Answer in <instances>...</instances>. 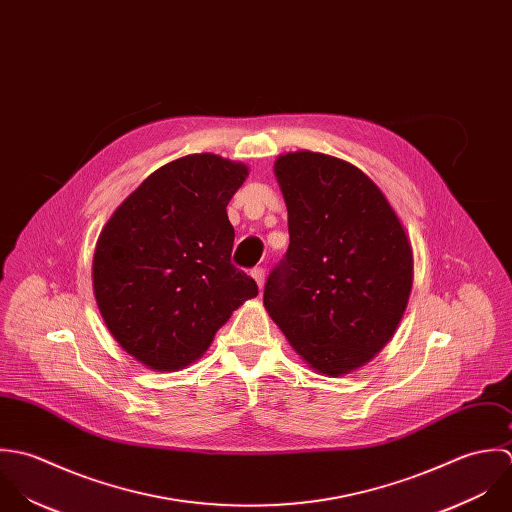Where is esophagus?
<instances>
[{
    "label": "esophagus",
    "instance_id": "obj_1",
    "mask_svg": "<svg viewBox=\"0 0 512 512\" xmlns=\"http://www.w3.org/2000/svg\"><path fill=\"white\" fill-rule=\"evenodd\" d=\"M253 279L257 281V285H259V291H263V285H265V271L263 269H253Z\"/></svg>",
    "mask_w": 512,
    "mask_h": 512
}]
</instances>
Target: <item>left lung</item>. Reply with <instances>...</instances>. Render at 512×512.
I'll use <instances>...</instances> for the list:
<instances>
[{"label":"left lung","mask_w":512,"mask_h":512,"mask_svg":"<svg viewBox=\"0 0 512 512\" xmlns=\"http://www.w3.org/2000/svg\"><path fill=\"white\" fill-rule=\"evenodd\" d=\"M275 176L291 243L267 277L263 305L312 370L348 374L388 344L408 307L406 229L380 188L344 160L289 152Z\"/></svg>","instance_id":"1"}]
</instances>
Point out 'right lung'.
<instances>
[{
    "label": "right lung",
    "mask_w": 512,
    "mask_h": 512,
    "mask_svg": "<svg viewBox=\"0 0 512 512\" xmlns=\"http://www.w3.org/2000/svg\"><path fill=\"white\" fill-rule=\"evenodd\" d=\"M249 170L190 154L150 174L112 213L97 243L93 287L104 324L158 372L198 360L257 283L231 263L227 204Z\"/></svg>",
    "instance_id": "1"
}]
</instances>
